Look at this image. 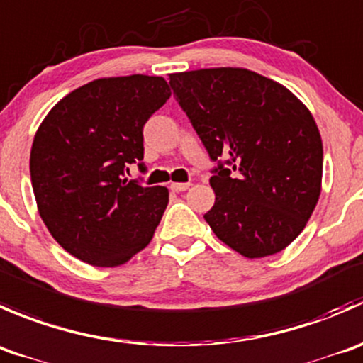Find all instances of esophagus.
<instances>
[{
    "mask_svg": "<svg viewBox=\"0 0 363 363\" xmlns=\"http://www.w3.org/2000/svg\"><path fill=\"white\" fill-rule=\"evenodd\" d=\"M190 186V183H171V190L173 192H185Z\"/></svg>",
    "mask_w": 363,
    "mask_h": 363,
    "instance_id": "1",
    "label": "esophagus"
}]
</instances>
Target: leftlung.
Here are the masks:
<instances>
[{"mask_svg":"<svg viewBox=\"0 0 363 363\" xmlns=\"http://www.w3.org/2000/svg\"><path fill=\"white\" fill-rule=\"evenodd\" d=\"M169 84L217 162L215 204L204 220L242 256L281 252L303 231L321 194L323 143L311 111L247 68L180 72ZM220 156L228 157L224 164Z\"/></svg>","mask_w":363,"mask_h":363,"instance_id":"obj_1","label":"left lung"}]
</instances>
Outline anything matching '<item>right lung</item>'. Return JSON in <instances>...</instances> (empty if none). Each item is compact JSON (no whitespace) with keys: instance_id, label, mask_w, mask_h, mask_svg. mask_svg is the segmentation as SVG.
<instances>
[{"instance_id":"right-lung-1","label":"right lung","mask_w":363,"mask_h":363,"mask_svg":"<svg viewBox=\"0 0 363 363\" xmlns=\"http://www.w3.org/2000/svg\"><path fill=\"white\" fill-rule=\"evenodd\" d=\"M169 96L157 75L96 79L61 99L38 127L30 155L38 213L77 259L120 267L152 242L169 192L125 171L145 166L143 127Z\"/></svg>"}]
</instances>
